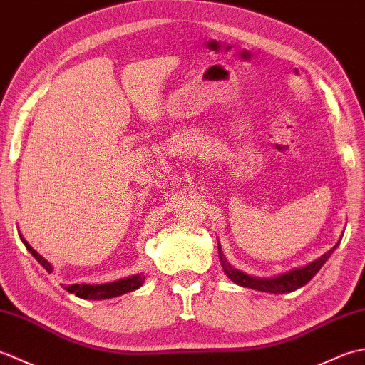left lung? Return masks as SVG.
<instances>
[{"label": "left lung", "mask_w": 365, "mask_h": 365, "mask_svg": "<svg viewBox=\"0 0 365 365\" xmlns=\"http://www.w3.org/2000/svg\"><path fill=\"white\" fill-rule=\"evenodd\" d=\"M339 243L340 240L334 245L332 250H329L327 254H323L322 257H319L317 260L307 263L306 267L290 269L287 271V273L276 277H254L243 273V271H238L230 265V263L226 260V257H224L220 246H218V251H220V260H221L224 273L227 274V277L232 282H235L237 285H242V287H247V289H254V290H260L267 293H290L301 289L302 285H306L309 281H311V279L317 274V271L324 265V262L331 257V254L334 252Z\"/></svg>", "instance_id": "left-lung-1"}]
</instances>
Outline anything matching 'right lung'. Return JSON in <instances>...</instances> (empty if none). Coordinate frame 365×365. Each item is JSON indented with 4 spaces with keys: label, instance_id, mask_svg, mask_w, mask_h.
<instances>
[{
    "label": "right lung",
    "instance_id": "add662e5",
    "mask_svg": "<svg viewBox=\"0 0 365 365\" xmlns=\"http://www.w3.org/2000/svg\"><path fill=\"white\" fill-rule=\"evenodd\" d=\"M21 238V242L25 243L26 250L33 254V257L41 263V265L51 273L53 267L48 260H45L41 254L37 251H34L33 247L29 246V243L26 242L25 238ZM145 281V276L144 274H135V276H130V277H123L119 279V281H114V282H108V284H73V285H64V289L67 292H71L73 294H76L78 298L83 299H110V298H115V297H120L123 293H128V292H133L136 289H139Z\"/></svg>",
    "mask_w": 365,
    "mask_h": 365
}]
</instances>
